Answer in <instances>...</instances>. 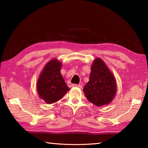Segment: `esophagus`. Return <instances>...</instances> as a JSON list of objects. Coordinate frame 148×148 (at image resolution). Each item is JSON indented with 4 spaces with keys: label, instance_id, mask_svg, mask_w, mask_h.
I'll return each mask as SVG.
<instances>
[{
    "label": "esophagus",
    "instance_id": "obj_1",
    "mask_svg": "<svg viewBox=\"0 0 148 148\" xmlns=\"http://www.w3.org/2000/svg\"><path fill=\"white\" fill-rule=\"evenodd\" d=\"M72 86L73 87H77V88H79V89L82 88V86L81 85H78V84H72Z\"/></svg>",
    "mask_w": 148,
    "mask_h": 148
}]
</instances>
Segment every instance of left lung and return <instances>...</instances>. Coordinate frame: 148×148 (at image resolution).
Masks as SVG:
<instances>
[{
  "mask_svg": "<svg viewBox=\"0 0 148 148\" xmlns=\"http://www.w3.org/2000/svg\"><path fill=\"white\" fill-rule=\"evenodd\" d=\"M91 69L89 82L84 87L86 98L97 106L111 103L117 92L114 75L99 57L92 62Z\"/></svg>",
  "mask_w": 148,
  "mask_h": 148,
  "instance_id": "1",
  "label": "left lung"
}]
</instances>
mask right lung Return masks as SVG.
Here are the masks:
<instances>
[{"label": "right lung", "instance_id": "1", "mask_svg": "<svg viewBox=\"0 0 148 148\" xmlns=\"http://www.w3.org/2000/svg\"><path fill=\"white\" fill-rule=\"evenodd\" d=\"M61 67L62 62L54 58L47 62L39 75L36 90L47 104L59 101L70 90L61 74Z\"/></svg>", "mask_w": 148, "mask_h": 148}]
</instances>
